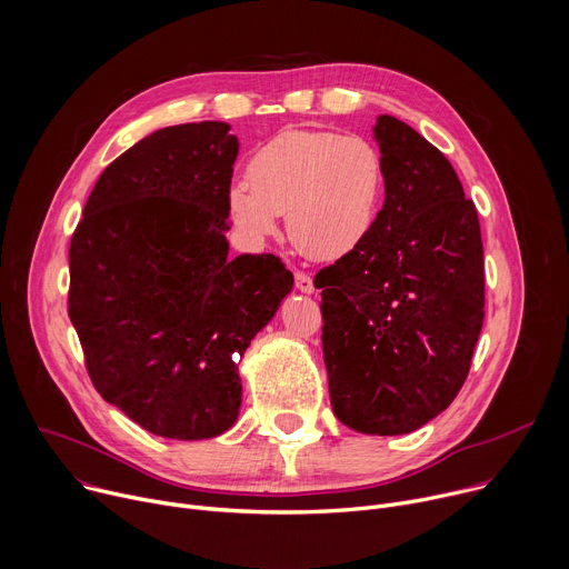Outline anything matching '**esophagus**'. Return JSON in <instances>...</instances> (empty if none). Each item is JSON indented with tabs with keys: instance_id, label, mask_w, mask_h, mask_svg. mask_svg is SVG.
Here are the masks:
<instances>
[{
	"instance_id": "1",
	"label": "esophagus",
	"mask_w": 569,
	"mask_h": 569,
	"mask_svg": "<svg viewBox=\"0 0 569 569\" xmlns=\"http://www.w3.org/2000/svg\"><path fill=\"white\" fill-rule=\"evenodd\" d=\"M295 288L303 295H310L315 292V286H312V279L306 274V272H295Z\"/></svg>"
}]
</instances>
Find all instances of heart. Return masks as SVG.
Returning <instances> with one entry per match:
<instances>
[{
    "instance_id": "heart-1",
    "label": "heart",
    "mask_w": 569,
    "mask_h": 569,
    "mask_svg": "<svg viewBox=\"0 0 569 569\" xmlns=\"http://www.w3.org/2000/svg\"><path fill=\"white\" fill-rule=\"evenodd\" d=\"M250 182L227 191L233 227L252 242L279 231V213L299 252L336 261L371 233L382 196L385 164L378 148L358 134L283 130L254 150Z\"/></svg>"
}]
</instances>
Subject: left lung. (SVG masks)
Listing matches in <instances>:
<instances>
[{"label": "left lung", "mask_w": 569, "mask_h": 569, "mask_svg": "<svg viewBox=\"0 0 569 569\" xmlns=\"http://www.w3.org/2000/svg\"><path fill=\"white\" fill-rule=\"evenodd\" d=\"M385 202L362 246L315 277L336 417L408 435L459 393L483 321L477 209L439 148L380 114Z\"/></svg>", "instance_id": "8db88e82"}]
</instances>
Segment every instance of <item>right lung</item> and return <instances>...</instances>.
Returning <instances> with one entry per match:
<instances>
[{
  "label": "right lung",
  "instance_id": "right-lung-1",
  "mask_svg": "<svg viewBox=\"0 0 569 569\" xmlns=\"http://www.w3.org/2000/svg\"><path fill=\"white\" fill-rule=\"evenodd\" d=\"M224 121L137 141L99 178L69 248V319L97 391L143 430L227 432L238 360L292 290L272 254L229 257L238 139Z\"/></svg>",
  "mask_w": 569,
  "mask_h": 569
}]
</instances>
